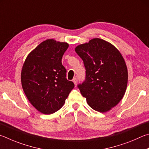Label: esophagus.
I'll use <instances>...</instances> for the list:
<instances>
[{
  "label": "esophagus",
  "mask_w": 149,
  "mask_h": 149,
  "mask_svg": "<svg viewBox=\"0 0 149 149\" xmlns=\"http://www.w3.org/2000/svg\"><path fill=\"white\" fill-rule=\"evenodd\" d=\"M72 82H74V84L75 85H77V82H78V80H77V78H74V79H72Z\"/></svg>",
  "instance_id": "esophagus-1"
}]
</instances>
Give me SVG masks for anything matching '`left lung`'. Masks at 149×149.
Returning <instances> with one entry per match:
<instances>
[{"label": "left lung", "mask_w": 149, "mask_h": 149, "mask_svg": "<svg viewBox=\"0 0 149 149\" xmlns=\"http://www.w3.org/2000/svg\"><path fill=\"white\" fill-rule=\"evenodd\" d=\"M75 52L86 69L84 82L78 85L80 93L93 110L110 111L123 98L127 84V69L120 52L98 38L80 44Z\"/></svg>", "instance_id": "1"}]
</instances>
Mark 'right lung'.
Returning <instances> with one entry per match:
<instances>
[{
    "label": "right lung",
    "mask_w": 149,
    "mask_h": 149,
    "mask_svg": "<svg viewBox=\"0 0 149 149\" xmlns=\"http://www.w3.org/2000/svg\"><path fill=\"white\" fill-rule=\"evenodd\" d=\"M68 47L67 42L48 39L30 52L23 63V90L32 105L43 114L59 110L74 87L66 79L67 70L61 63Z\"/></svg>",
    "instance_id": "obj_1"
}]
</instances>
